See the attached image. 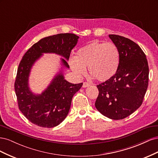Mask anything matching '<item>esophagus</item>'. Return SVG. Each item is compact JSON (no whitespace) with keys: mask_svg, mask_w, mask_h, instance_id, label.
Here are the masks:
<instances>
[{"mask_svg":"<svg viewBox=\"0 0 158 158\" xmlns=\"http://www.w3.org/2000/svg\"><path fill=\"white\" fill-rule=\"evenodd\" d=\"M89 85H90L89 83H88V82H84L83 85H82V87L83 88H86L88 86H89Z\"/></svg>","mask_w":158,"mask_h":158,"instance_id":"esophagus-1","label":"esophagus"}]
</instances>
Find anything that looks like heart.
<instances>
[{"label":"heart","mask_w":158,"mask_h":158,"mask_svg":"<svg viewBox=\"0 0 158 158\" xmlns=\"http://www.w3.org/2000/svg\"><path fill=\"white\" fill-rule=\"evenodd\" d=\"M71 69L78 76L89 74L99 81H106L116 74L120 63V52L113 43L94 41L81 47L70 59Z\"/></svg>","instance_id":"1"}]
</instances>
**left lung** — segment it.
Wrapping results in <instances>:
<instances>
[{
    "mask_svg": "<svg viewBox=\"0 0 158 158\" xmlns=\"http://www.w3.org/2000/svg\"><path fill=\"white\" fill-rule=\"evenodd\" d=\"M120 52V63L111 78L97 85L95 106L104 116L120 120L140 107L148 85L149 67L146 55L132 40L109 35Z\"/></svg>",
    "mask_w": 158,
    "mask_h": 158,
    "instance_id": "left-lung-1",
    "label": "left lung"
}]
</instances>
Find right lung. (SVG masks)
I'll use <instances>...</instances> for the list:
<instances>
[{"instance_id":"add662e5","label":"right lung","mask_w":158,"mask_h":158,"mask_svg":"<svg viewBox=\"0 0 158 158\" xmlns=\"http://www.w3.org/2000/svg\"><path fill=\"white\" fill-rule=\"evenodd\" d=\"M78 38L68 33L43 38L27 50L19 64L14 83L18 107L28 120L37 126L52 128L63 122L69 113L73 95L83 84L70 83L60 73L41 94H33L28 86L31 66L47 52L58 54L69 60ZM66 60L62 59V64L69 68Z\"/></svg>"}]
</instances>
